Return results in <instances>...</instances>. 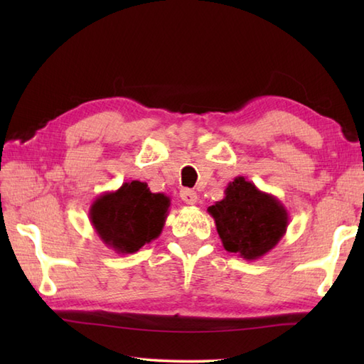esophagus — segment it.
Segmentation results:
<instances>
[{"instance_id": "obj_1", "label": "esophagus", "mask_w": 364, "mask_h": 364, "mask_svg": "<svg viewBox=\"0 0 364 364\" xmlns=\"http://www.w3.org/2000/svg\"><path fill=\"white\" fill-rule=\"evenodd\" d=\"M180 197H181V200L186 205H196L197 200H198L197 192L196 191H191V189H181Z\"/></svg>"}]
</instances>
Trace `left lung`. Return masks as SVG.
Instances as JSON below:
<instances>
[{
  "mask_svg": "<svg viewBox=\"0 0 364 364\" xmlns=\"http://www.w3.org/2000/svg\"><path fill=\"white\" fill-rule=\"evenodd\" d=\"M223 249L253 261L280 242L289 223L288 210L275 196L259 191L244 176L228 183L225 197L208 208Z\"/></svg>",
  "mask_w": 364,
  "mask_h": 364,
  "instance_id": "1",
  "label": "left lung"
}]
</instances>
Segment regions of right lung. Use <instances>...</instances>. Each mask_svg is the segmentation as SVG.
Instances as JSON below:
<instances>
[{"mask_svg": "<svg viewBox=\"0 0 364 364\" xmlns=\"http://www.w3.org/2000/svg\"><path fill=\"white\" fill-rule=\"evenodd\" d=\"M170 198L151 192L142 181L123 183L103 192L90 205L89 219L102 242L115 253H136L159 237L168 215Z\"/></svg>", "mask_w": 364, "mask_h": 364, "instance_id": "add662e5", "label": "right lung"}]
</instances>
